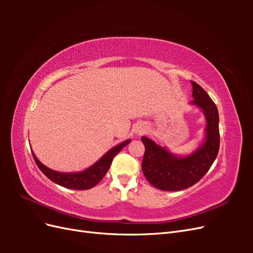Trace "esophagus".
Returning <instances> with one entry per match:
<instances>
[{
	"mask_svg": "<svg viewBox=\"0 0 253 253\" xmlns=\"http://www.w3.org/2000/svg\"><path fill=\"white\" fill-rule=\"evenodd\" d=\"M135 133L136 134H138V135H140V134H142L143 132H144V126H141V125H137L136 126H135Z\"/></svg>",
	"mask_w": 253,
	"mask_h": 253,
	"instance_id": "34e87169",
	"label": "esophagus"
}]
</instances>
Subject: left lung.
Listing matches in <instances>:
<instances>
[{
	"instance_id": "left-lung-1",
	"label": "left lung",
	"mask_w": 253,
	"mask_h": 253,
	"mask_svg": "<svg viewBox=\"0 0 253 253\" xmlns=\"http://www.w3.org/2000/svg\"><path fill=\"white\" fill-rule=\"evenodd\" d=\"M191 105L203 111L206 119L205 139L195 151L188 155H176L148 137L142 136L144 155L142 172L145 178L157 189L179 191L192 187L209 171L219 149L218 111L206 90L194 81Z\"/></svg>"
}]
</instances>
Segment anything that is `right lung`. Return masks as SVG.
<instances>
[{"label":"right lung","instance_id":"right-lung-1","mask_svg":"<svg viewBox=\"0 0 253 253\" xmlns=\"http://www.w3.org/2000/svg\"><path fill=\"white\" fill-rule=\"evenodd\" d=\"M131 142V139H126L121 143L115 145L110 149L97 162L88 167L87 169L80 171V172H58L50 169V168L44 166L39 159L37 158L35 153L33 152V156L37 166L43 172V174L49 178L51 181L59 186L64 188L73 189V190H88L95 187L98 182L104 177L106 172L109 171L112 165L113 158L116 156L118 153Z\"/></svg>","mask_w":253,"mask_h":253}]
</instances>
